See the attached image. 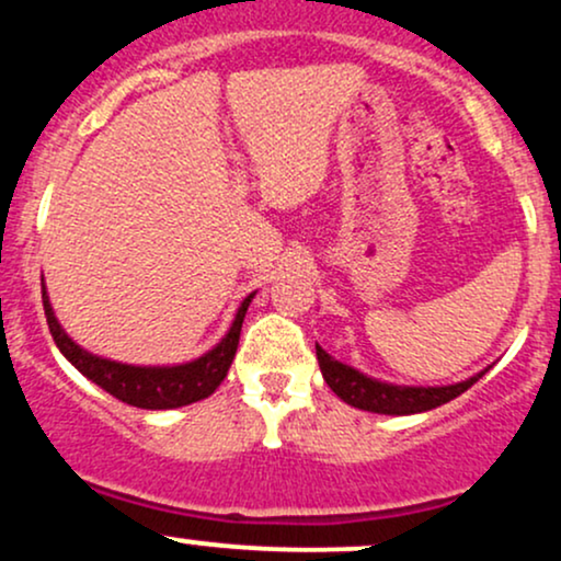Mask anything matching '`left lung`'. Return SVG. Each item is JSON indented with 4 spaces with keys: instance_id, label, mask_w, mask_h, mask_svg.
<instances>
[{
    "instance_id": "8db88e82",
    "label": "left lung",
    "mask_w": 561,
    "mask_h": 561,
    "mask_svg": "<svg viewBox=\"0 0 561 561\" xmlns=\"http://www.w3.org/2000/svg\"><path fill=\"white\" fill-rule=\"evenodd\" d=\"M317 359L319 370H322L328 386L343 399V402L351 404V408L378 412V415H415V412L439 408V404H447L450 399L469 391L471 386L490 370L488 367V370L471 375L469 380H460V383L453 386H397L386 383V380L370 378V375L359 373L356 367L332 359L319 343Z\"/></svg>"
}]
</instances>
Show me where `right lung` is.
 Wrapping results in <instances>:
<instances>
[{
	"label": "right lung",
	"mask_w": 561,
	"mask_h": 561,
	"mask_svg": "<svg viewBox=\"0 0 561 561\" xmlns=\"http://www.w3.org/2000/svg\"><path fill=\"white\" fill-rule=\"evenodd\" d=\"M252 298H255V293H250L248 298L242 300V306L233 313L229 332L220 337V343H215V346L207 351V354H202L199 359H191L183 362V365L170 367H140L122 365V362L114 359H103V356L90 354V351L77 346V343L66 335V330L60 328L58 319H55L50 298H47L45 290V282H42L45 317L60 354H64L84 378L92 380L95 386H101V389L108 391L111 397H116L119 402L133 404V408L140 410H175L210 397V393L220 386V380L226 378V373H229L233 354H237L239 346V332H242L244 313H248Z\"/></svg>",
	"instance_id": "obj_1"
}]
</instances>
